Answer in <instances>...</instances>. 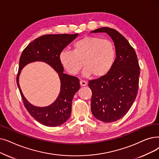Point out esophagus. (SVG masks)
Here are the masks:
<instances>
[{
  "instance_id": "34e87169",
  "label": "esophagus",
  "mask_w": 159,
  "mask_h": 159,
  "mask_svg": "<svg viewBox=\"0 0 159 159\" xmlns=\"http://www.w3.org/2000/svg\"><path fill=\"white\" fill-rule=\"evenodd\" d=\"M80 85L82 86H85L87 85V82L84 80H80Z\"/></svg>"
}]
</instances>
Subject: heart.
<instances>
[{
	"label": "heart",
	"mask_w": 159,
	"mask_h": 159,
	"mask_svg": "<svg viewBox=\"0 0 159 159\" xmlns=\"http://www.w3.org/2000/svg\"><path fill=\"white\" fill-rule=\"evenodd\" d=\"M59 59L69 73L77 75L83 64L85 76L93 74L95 77H100L112 69L116 59V49L111 41L88 36L76 41L72 51L63 50Z\"/></svg>",
	"instance_id": "obj_1"
}]
</instances>
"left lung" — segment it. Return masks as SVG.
Here are the masks:
<instances>
[{"label":"left lung","instance_id":"left-lung-1","mask_svg":"<svg viewBox=\"0 0 159 159\" xmlns=\"http://www.w3.org/2000/svg\"><path fill=\"white\" fill-rule=\"evenodd\" d=\"M91 32L108 34L116 53L111 70L99 79L89 80L92 112L103 122L116 121L127 113L136 98L140 75L137 55L127 39L113 29L102 27Z\"/></svg>","mask_w":159,"mask_h":159}]
</instances>
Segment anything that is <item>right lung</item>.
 Returning a JSON list of instances; mask_svg holds the SVG:
<instances>
[{
  "mask_svg": "<svg viewBox=\"0 0 159 159\" xmlns=\"http://www.w3.org/2000/svg\"><path fill=\"white\" fill-rule=\"evenodd\" d=\"M79 34H47L30 43L23 50L19 59L17 84L23 104L29 114L37 121L47 127H57L65 123L71 116L72 100L80 88L79 79L63 73L64 67L59 57L64 48L73 41ZM35 61H42L50 65L59 74L61 82V92L57 100L46 107L31 105L23 95L18 84L20 71L26 64Z\"/></svg>",
  "mask_w": 159,
  "mask_h": 159,
  "instance_id": "right-lung-1",
  "label": "right lung"
}]
</instances>
